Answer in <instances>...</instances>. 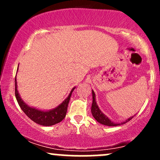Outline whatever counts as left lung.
Wrapping results in <instances>:
<instances>
[{"instance_id":"1","label":"left lung","mask_w":160,"mask_h":160,"mask_svg":"<svg viewBox=\"0 0 160 160\" xmlns=\"http://www.w3.org/2000/svg\"><path fill=\"white\" fill-rule=\"evenodd\" d=\"M92 108H91V112L92 114L93 117L98 121V122H100L101 124L105 125V126H120V125H122L126 123V122H128L133 118V117H131L130 118H128V120H126L125 122H121V123H115V122H111V120L108 118L107 116H105L102 113V111H100V109L98 108V106L96 104V101H95V95L94 91L92 90Z\"/></svg>"}]
</instances>
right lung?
<instances>
[{
  "label": "right lung",
  "mask_w": 160,
  "mask_h": 160,
  "mask_svg": "<svg viewBox=\"0 0 160 160\" xmlns=\"http://www.w3.org/2000/svg\"><path fill=\"white\" fill-rule=\"evenodd\" d=\"M74 89L75 87L73 88L68 98L58 107L50 110V111H44L38 110L37 108L29 107L28 104H25L22 100L21 97L19 96V92H18L17 82H16V78H15V95L19 107L32 121H34L36 123L44 126H49L58 123L65 118L66 113H67L68 105L70 98H71V94H72Z\"/></svg>",
  "instance_id": "right-lung-1"
}]
</instances>
